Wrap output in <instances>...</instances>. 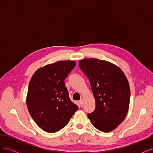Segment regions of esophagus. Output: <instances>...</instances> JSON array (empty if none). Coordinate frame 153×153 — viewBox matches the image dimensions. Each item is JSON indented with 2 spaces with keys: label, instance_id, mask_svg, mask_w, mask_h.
I'll return each instance as SVG.
<instances>
[{
  "label": "esophagus",
  "instance_id": "1",
  "mask_svg": "<svg viewBox=\"0 0 153 153\" xmlns=\"http://www.w3.org/2000/svg\"><path fill=\"white\" fill-rule=\"evenodd\" d=\"M79 103H80V106H82H82H84V100H80L79 101Z\"/></svg>",
  "mask_w": 153,
  "mask_h": 153
}]
</instances>
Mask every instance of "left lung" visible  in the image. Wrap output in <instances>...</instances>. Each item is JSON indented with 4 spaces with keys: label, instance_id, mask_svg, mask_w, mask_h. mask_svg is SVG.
I'll return each mask as SVG.
<instances>
[{
    "label": "left lung",
    "instance_id": "left-lung-1",
    "mask_svg": "<svg viewBox=\"0 0 153 153\" xmlns=\"http://www.w3.org/2000/svg\"><path fill=\"white\" fill-rule=\"evenodd\" d=\"M78 62L89 78L95 99L96 108L87 117L100 131H112L128 112L130 88L127 78L121 68L108 61L91 58Z\"/></svg>",
    "mask_w": 153,
    "mask_h": 153
}]
</instances>
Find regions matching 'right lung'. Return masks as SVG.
<instances>
[{"label": "right lung", "mask_w": 153, "mask_h": 153, "mask_svg": "<svg viewBox=\"0 0 153 153\" xmlns=\"http://www.w3.org/2000/svg\"><path fill=\"white\" fill-rule=\"evenodd\" d=\"M75 66L74 61H59L39 68L30 78L27 106L35 123L46 132L61 130L78 109L64 84Z\"/></svg>", "instance_id": "obj_1"}]
</instances>
